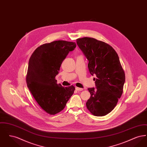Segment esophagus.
Returning <instances> with one entry per match:
<instances>
[{
  "label": "esophagus",
  "mask_w": 147,
  "mask_h": 147,
  "mask_svg": "<svg viewBox=\"0 0 147 147\" xmlns=\"http://www.w3.org/2000/svg\"><path fill=\"white\" fill-rule=\"evenodd\" d=\"M76 89L77 91H82V90H84L83 88H78V87H76Z\"/></svg>",
  "instance_id": "obj_1"
}]
</instances>
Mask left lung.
<instances>
[{
	"mask_svg": "<svg viewBox=\"0 0 147 147\" xmlns=\"http://www.w3.org/2000/svg\"><path fill=\"white\" fill-rule=\"evenodd\" d=\"M77 43L89 61L90 74L96 76V89H88L91 96L86 107L92 115L104 116L112 111L122 94L125 71L117 53L109 44L87 37L78 38Z\"/></svg>",
	"mask_w": 147,
	"mask_h": 147,
	"instance_id": "obj_1",
	"label": "left lung"
}]
</instances>
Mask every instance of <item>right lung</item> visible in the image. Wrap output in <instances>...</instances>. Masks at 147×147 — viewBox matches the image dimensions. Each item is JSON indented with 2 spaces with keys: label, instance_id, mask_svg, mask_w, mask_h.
Segmentation results:
<instances>
[{
  "label": "right lung",
  "instance_id": "right-lung-1",
  "mask_svg": "<svg viewBox=\"0 0 147 147\" xmlns=\"http://www.w3.org/2000/svg\"><path fill=\"white\" fill-rule=\"evenodd\" d=\"M76 47L75 42L55 41L41 45L30 58L28 87L37 104L49 115L62 111L75 90L73 85L57 84L56 76L63 60Z\"/></svg>",
  "mask_w": 147,
  "mask_h": 147
}]
</instances>
